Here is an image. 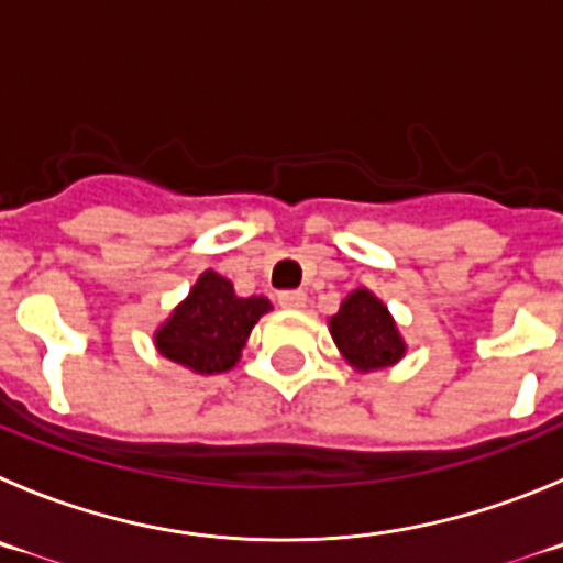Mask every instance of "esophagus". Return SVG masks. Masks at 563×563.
Wrapping results in <instances>:
<instances>
[{"instance_id": "34e87169", "label": "esophagus", "mask_w": 563, "mask_h": 563, "mask_svg": "<svg viewBox=\"0 0 563 563\" xmlns=\"http://www.w3.org/2000/svg\"><path fill=\"white\" fill-rule=\"evenodd\" d=\"M277 302H280V308H286V311H302L308 297L302 291H283L280 297H277Z\"/></svg>"}]
</instances>
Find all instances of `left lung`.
Listing matches in <instances>:
<instances>
[{"mask_svg":"<svg viewBox=\"0 0 563 563\" xmlns=\"http://www.w3.org/2000/svg\"><path fill=\"white\" fill-rule=\"evenodd\" d=\"M328 330L344 364L361 375L400 364L408 353L406 339L388 306L366 286L346 294L339 313L328 319Z\"/></svg>","mask_w":563,"mask_h":563,"instance_id":"8db88e82","label":"left lung"}]
</instances>
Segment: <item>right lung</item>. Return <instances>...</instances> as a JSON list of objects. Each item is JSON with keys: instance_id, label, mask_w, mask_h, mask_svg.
<instances>
[{"instance_id": "1", "label": "right lung", "mask_w": 563, "mask_h": 563, "mask_svg": "<svg viewBox=\"0 0 563 563\" xmlns=\"http://www.w3.org/2000/svg\"><path fill=\"white\" fill-rule=\"evenodd\" d=\"M272 311L266 297H239L233 283L205 269L152 333L155 350L197 375H219L241 361L257 319Z\"/></svg>"}]
</instances>
